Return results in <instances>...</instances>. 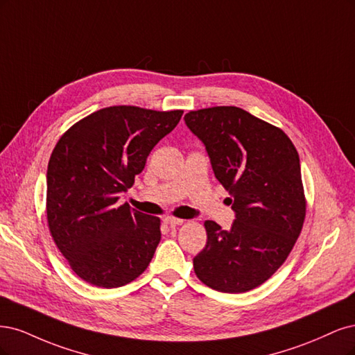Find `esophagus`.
Returning <instances> with one entry per match:
<instances>
[{"label": "esophagus", "instance_id": "1", "mask_svg": "<svg viewBox=\"0 0 355 355\" xmlns=\"http://www.w3.org/2000/svg\"><path fill=\"white\" fill-rule=\"evenodd\" d=\"M164 223L168 224V225H181L182 223H184V220L181 218H174V216H165L164 218Z\"/></svg>", "mask_w": 355, "mask_h": 355}]
</instances>
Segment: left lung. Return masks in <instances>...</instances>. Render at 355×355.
<instances>
[{
    "instance_id": "left-lung-1",
    "label": "left lung",
    "mask_w": 355,
    "mask_h": 355,
    "mask_svg": "<svg viewBox=\"0 0 355 355\" xmlns=\"http://www.w3.org/2000/svg\"><path fill=\"white\" fill-rule=\"evenodd\" d=\"M184 121L207 147L236 212L230 230L205 221L208 242L193 258L194 272L218 292L255 289L280 268L302 230L300 155L280 128L236 106L191 110Z\"/></svg>"
}]
</instances>
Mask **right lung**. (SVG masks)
I'll use <instances>...</instances> for the list:
<instances>
[{"mask_svg": "<svg viewBox=\"0 0 355 355\" xmlns=\"http://www.w3.org/2000/svg\"><path fill=\"white\" fill-rule=\"evenodd\" d=\"M182 110L137 106L100 109L57 141L47 169L51 237L78 277L97 288H119L150 264L161 242V220L118 205L148 153L173 131Z\"/></svg>", "mask_w": 355, "mask_h": 355, "instance_id": "1", "label": "right lung"}]
</instances>
